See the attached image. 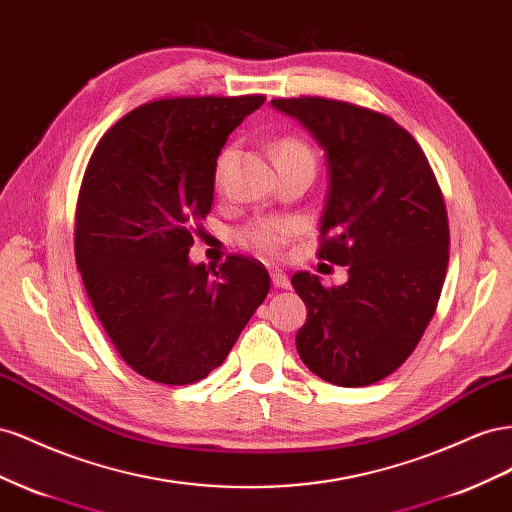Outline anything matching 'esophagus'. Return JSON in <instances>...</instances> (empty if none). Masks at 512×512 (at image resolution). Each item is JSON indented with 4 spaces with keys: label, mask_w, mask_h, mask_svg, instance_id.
I'll return each instance as SVG.
<instances>
[{
    "label": "esophagus",
    "mask_w": 512,
    "mask_h": 512,
    "mask_svg": "<svg viewBox=\"0 0 512 512\" xmlns=\"http://www.w3.org/2000/svg\"><path fill=\"white\" fill-rule=\"evenodd\" d=\"M270 276H272V285H274L276 289H289V287H291V281L287 279V274H283V272H272Z\"/></svg>",
    "instance_id": "1"
}]
</instances>
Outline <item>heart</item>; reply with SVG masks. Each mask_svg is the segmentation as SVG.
<instances>
[{"mask_svg": "<svg viewBox=\"0 0 512 512\" xmlns=\"http://www.w3.org/2000/svg\"><path fill=\"white\" fill-rule=\"evenodd\" d=\"M274 156L276 160L283 158H313L311 150L298 139H281L274 143ZM231 158V152H225L221 158H218V169H216V180L223 178V173L227 169V163ZM298 231V223L289 221V218H274V216H266V218H255V221L246 223L240 231H238V240L251 248V251L266 255V257H274L283 251V246L287 244V240L294 236Z\"/></svg>", "mask_w": 512, "mask_h": 512, "instance_id": "heart-1", "label": "heart"}]
</instances>
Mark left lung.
<instances>
[{
    "label": "left lung",
    "mask_w": 512,
    "mask_h": 512,
    "mask_svg": "<svg viewBox=\"0 0 512 512\" xmlns=\"http://www.w3.org/2000/svg\"><path fill=\"white\" fill-rule=\"evenodd\" d=\"M272 107L326 152L317 255L349 274L339 287L311 272L291 276L306 304L298 354L334 386H371L410 358L437 309L450 244L442 191L416 139L384 113L321 96L274 98Z\"/></svg>",
    "instance_id": "8db88e82"
}]
</instances>
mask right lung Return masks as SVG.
Returning <instances> with one entry per match:
<instances>
[{"instance_id":"obj_1","label":"right lung","mask_w":512,"mask_h":512,"mask_svg":"<svg viewBox=\"0 0 512 512\" xmlns=\"http://www.w3.org/2000/svg\"><path fill=\"white\" fill-rule=\"evenodd\" d=\"M266 96L154 100L115 122L87 163L75 257L102 328L135 373L186 386L221 367L270 291L259 261L188 259L216 158Z\"/></svg>"}]
</instances>
